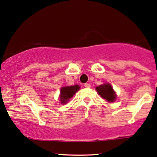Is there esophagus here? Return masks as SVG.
<instances>
[{"instance_id":"obj_1","label":"esophagus","mask_w":157,"mask_h":157,"mask_svg":"<svg viewBox=\"0 0 157 157\" xmlns=\"http://www.w3.org/2000/svg\"><path fill=\"white\" fill-rule=\"evenodd\" d=\"M84 86L86 87V88H90V85L89 83H85L84 84Z\"/></svg>"}]
</instances>
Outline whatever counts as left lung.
<instances>
[{
    "label": "left lung",
    "mask_w": 157,
    "mask_h": 157,
    "mask_svg": "<svg viewBox=\"0 0 157 157\" xmlns=\"http://www.w3.org/2000/svg\"><path fill=\"white\" fill-rule=\"evenodd\" d=\"M96 89H97L98 94L109 102H113L116 99V95L113 89L112 86L109 84L107 83L101 85V86L97 87Z\"/></svg>",
    "instance_id": "1"
}]
</instances>
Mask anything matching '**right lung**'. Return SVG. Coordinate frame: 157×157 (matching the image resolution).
Instances as JSON below:
<instances>
[{
    "mask_svg": "<svg viewBox=\"0 0 157 157\" xmlns=\"http://www.w3.org/2000/svg\"><path fill=\"white\" fill-rule=\"evenodd\" d=\"M80 89V86L78 85H75L73 86L63 87L60 89V101L61 104H66L69 101V99L75 95V94Z\"/></svg>",
    "mask_w": 157,
    "mask_h": 157,
    "instance_id": "add662e5",
    "label": "right lung"
}]
</instances>
